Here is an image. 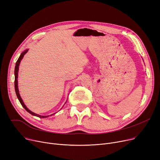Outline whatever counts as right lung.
<instances>
[{"mask_svg": "<svg viewBox=\"0 0 160 160\" xmlns=\"http://www.w3.org/2000/svg\"><path fill=\"white\" fill-rule=\"evenodd\" d=\"M28 52V50H25L23 52H22V53H21V55H20V56H19V58H18V61H17V62H16V67H15V71H14V74H15V81H14V86H15V91H16V95H17V97H18V99H19V102H20V103H21V105H22V106H23V107L27 111V112H29L31 114H32V115H33V116H37V117H39V118H48V116H41V115H38V114H35V113H34V112H31V111L30 110H29L28 108H27V107L25 105V104H24V102H23V100H22V99L21 98V96H20V95H19V89H18V71H19V63H20V62H21V61H22V59H23V56L24 55H25V53ZM54 114H55V113H54ZM53 114H51L50 116H52V115H53Z\"/></svg>", "mask_w": 160, "mask_h": 160, "instance_id": "right-lung-1", "label": "right lung"}]
</instances>
